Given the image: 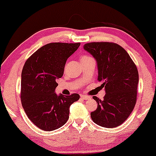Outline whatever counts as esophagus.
I'll list each match as a JSON object with an SVG mask.
<instances>
[{
  "instance_id": "esophagus-1",
  "label": "esophagus",
  "mask_w": 156,
  "mask_h": 156,
  "mask_svg": "<svg viewBox=\"0 0 156 156\" xmlns=\"http://www.w3.org/2000/svg\"><path fill=\"white\" fill-rule=\"evenodd\" d=\"M80 98L84 99V100H86V99H91V97L89 96H87V95H80Z\"/></svg>"
}]
</instances>
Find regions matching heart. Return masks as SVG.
<instances>
[{
	"mask_svg": "<svg viewBox=\"0 0 156 156\" xmlns=\"http://www.w3.org/2000/svg\"><path fill=\"white\" fill-rule=\"evenodd\" d=\"M91 57L89 55H83V56H81V57H80V61L83 62V61H85V60L91 59Z\"/></svg>",
	"mask_w": 156,
	"mask_h": 156,
	"instance_id": "1",
	"label": "heart"
}]
</instances>
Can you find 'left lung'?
<instances>
[{
    "label": "left lung",
    "instance_id": "obj_1",
    "mask_svg": "<svg viewBox=\"0 0 156 156\" xmlns=\"http://www.w3.org/2000/svg\"><path fill=\"white\" fill-rule=\"evenodd\" d=\"M96 59L99 81L105 89L103 100L94 96L97 108L91 112L100 126L115 128L129 118L137 97L139 73L136 65L123 47L112 42H92L83 46Z\"/></svg>",
    "mask_w": 156,
    "mask_h": 156
}]
</instances>
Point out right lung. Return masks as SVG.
Listing matches in <instances>:
<instances>
[{"instance_id":"obj_1","label":"right lung","mask_w":156,"mask_h":156,"mask_svg":"<svg viewBox=\"0 0 156 156\" xmlns=\"http://www.w3.org/2000/svg\"><path fill=\"white\" fill-rule=\"evenodd\" d=\"M80 43H51L27 59L22 71L21 102L28 119L39 129L54 131L69 119L70 106L80 98L78 94L57 96L56 81L62 78L67 59Z\"/></svg>"}]
</instances>
